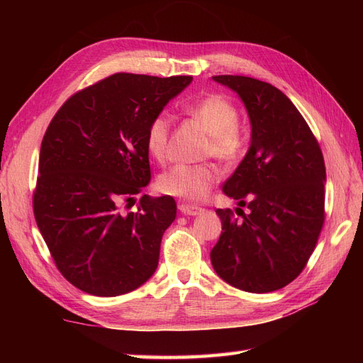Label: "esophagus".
Segmentation results:
<instances>
[{"mask_svg": "<svg viewBox=\"0 0 363 363\" xmlns=\"http://www.w3.org/2000/svg\"><path fill=\"white\" fill-rule=\"evenodd\" d=\"M180 212L184 215H191V216H196L203 212V208L199 206H194V204H180L179 206Z\"/></svg>", "mask_w": 363, "mask_h": 363, "instance_id": "1", "label": "esophagus"}]
</instances>
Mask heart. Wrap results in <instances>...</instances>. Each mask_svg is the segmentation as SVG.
<instances>
[{
  "instance_id": "1",
  "label": "heart",
  "mask_w": 363,
  "mask_h": 363,
  "mask_svg": "<svg viewBox=\"0 0 363 363\" xmlns=\"http://www.w3.org/2000/svg\"><path fill=\"white\" fill-rule=\"evenodd\" d=\"M184 112L208 133L207 155L228 164L245 156L250 136L239 123V111L230 98L223 94H208L186 104ZM171 124L168 113H159L150 121L147 128V148L159 162L167 157ZM218 179L219 171L215 164H175L160 175L159 189L182 200L200 201L211 194Z\"/></svg>"
}]
</instances>
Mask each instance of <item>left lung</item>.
<instances>
[{
	"label": "left lung",
	"mask_w": 363,
	"mask_h": 363,
	"mask_svg": "<svg viewBox=\"0 0 363 363\" xmlns=\"http://www.w3.org/2000/svg\"><path fill=\"white\" fill-rule=\"evenodd\" d=\"M212 79L236 92L251 124V144L223 192L242 219L218 208L223 232L211 251L224 281L252 294L284 288L300 276L324 224L325 164L301 113L277 87L242 75Z\"/></svg>",
	"instance_id": "8db88e82"
}]
</instances>
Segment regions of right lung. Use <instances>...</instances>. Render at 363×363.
<instances>
[{
	"instance_id": "right-lung-1",
	"label": "right lung",
	"mask_w": 363,
	"mask_h": 363,
	"mask_svg": "<svg viewBox=\"0 0 363 363\" xmlns=\"http://www.w3.org/2000/svg\"><path fill=\"white\" fill-rule=\"evenodd\" d=\"M192 82L118 72L74 94L42 139L33 208L57 269L75 288L116 296L142 286L177 215L169 195L121 204L151 180L150 121Z\"/></svg>"
}]
</instances>
